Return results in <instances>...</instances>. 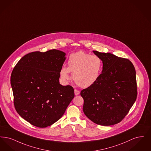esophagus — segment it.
I'll use <instances>...</instances> for the list:
<instances>
[{
	"instance_id": "34e87169",
	"label": "esophagus",
	"mask_w": 151,
	"mask_h": 151,
	"mask_svg": "<svg viewBox=\"0 0 151 151\" xmlns=\"http://www.w3.org/2000/svg\"><path fill=\"white\" fill-rule=\"evenodd\" d=\"M74 92H75V94L76 96H78V95H79V94H80V91H79V90H78V89H75Z\"/></svg>"
}]
</instances>
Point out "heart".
Segmentation results:
<instances>
[{"mask_svg": "<svg viewBox=\"0 0 151 151\" xmlns=\"http://www.w3.org/2000/svg\"><path fill=\"white\" fill-rule=\"evenodd\" d=\"M68 67L60 70V78L67 81L70 72L76 84L81 88H88L95 84L100 77L103 63L100 58L83 51L71 54L68 59Z\"/></svg>", "mask_w": 151, "mask_h": 151, "instance_id": "obj_1", "label": "heart"}]
</instances>
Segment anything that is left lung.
<instances>
[{
  "mask_svg": "<svg viewBox=\"0 0 151 151\" xmlns=\"http://www.w3.org/2000/svg\"><path fill=\"white\" fill-rule=\"evenodd\" d=\"M93 52L101 59L102 71L95 84L81 91L83 111L97 124L114 125L122 121L137 99L135 69L128 59Z\"/></svg>",
  "mask_w": 151,
  "mask_h": 151,
  "instance_id": "8db88e82",
  "label": "left lung"
}]
</instances>
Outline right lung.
Listing matches in <instances>:
<instances>
[{
    "label": "right lung",
    "instance_id": "1",
    "mask_svg": "<svg viewBox=\"0 0 151 151\" xmlns=\"http://www.w3.org/2000/svg\"><path fill=\"white\" fill-rule=\"evenodd\" d=\"M65 55L55 49L32 52L22 58L12 72L14 108L35 126L44 128L57 122L75 96L72 86L59 84Z\"/></svg>",
    "mask_w": 151,
    "mask_h": 151
}]
</instances>
